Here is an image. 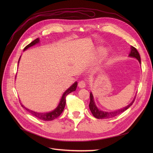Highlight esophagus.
<instances>
[{"instance_id":"1","label":"esophagus","mask_w":153,"mask_h":153,"mask_svg":"<svg viewBox=\"0 0 153 153\" xmlns=\"http://www.w3.org/2000/svg\"><path fill=\"white\" fill-rule=\"evenodd\" d=\"M85 82L84 81H79L78 83V86L80 88H84L85 87Z\"/></svg>"}]
</instances>
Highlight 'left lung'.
<instances>
[{
  "instance_id": "8db88e82",
  "label": "left lung",
  "mask_w": 153,
  "mask_h": 153,
  "mask_svg": "<svg viewBox=\"0 0 153 153\" xmlns=\"http://www.w3.org/2000/svg\"><path fill=\"white\" fill-rule=\"evenodd\" d=\"M129 56L130 57H132V58H135L136 59H137L138 60V61L140 62V63L141 64V58H140V54L138 53V51H137V50L133 46H131V51L129 54ZM90 103H89V108L92 112V115H94V117H95V118H97L98 119H106V118H110L112 117H114L117 115H118L120 114H121L122 113H123V111H125L126 110H127L128 108H129L130 106L132 105V104L133 103L134 100H135V97L134 98V99L133 100V101L129 104V105H127L126 107L122 108V109H119L118 110L114 111H111V112H108V111H102L100 110H99L97 106H96L95 103L94 102V97L92 93L91 92L90 94Z\"/></svg>"
}]
</instances>
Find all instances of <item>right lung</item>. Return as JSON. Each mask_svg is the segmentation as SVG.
<instances>
[{
  "label": "right lung",
  "mask_w": 153,
  "mask_h": 153,
  "mask_svg": "<svg viewBox=\"0 0 153 153\" xmlns=\"http://www.w3.org/2000/svg\"><path fill=\"white\" fill-rule=\"evenodd\" d=\"M39 42V39L38 38L35 39L34 41H33L30 44H28L27 46H26L25 47V48L23 49V51H25L30 47H31L32 46H34L35 45L38 43ZM20 59V57L19 58L18 63H19ZM77 82H75L69 88H68V89L65 92H64V93L63 94L62 97L61 99V100L58 104V107H56L54 110H53L52 111L48 112V113H39V112H36V111H32L31 110H29L28 108H26L25 107H24L22 103H21V105L26 110H27L30 114H31L32 115L36 117L38 119L43 120V121H51V120H53L55 118H58L62 114V112L63 111L64 108V107H65V105H66V97L67 95H68L69 93H71L72 92L75 91L76 88H77Z\"/></svg>",
  "instance_id": "obj_1"
}]
</instances>
